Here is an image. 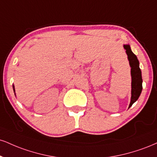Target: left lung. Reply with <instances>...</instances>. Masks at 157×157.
<instances>
[{
	"label": "left lung",
	"mask_w": 157,
	"mask_h": 157,
	"mask_svg": "<svg viewBox=\"0 0 157 157\" xmlns=\"http://www.w3.org/2000/svg\"><path fill=\"white\" fill-rule=\"evenodd\" d=\"M124 48L126 50L127 54L128 60L129 61V65L131 67V76H132V97L129 108L138 99V98L142 92V75L141 70L139 67V60L137 56L131 50L129 44H124Z\"/></svg>",
	"instance_id": "8db88e82"
}]
</instances>
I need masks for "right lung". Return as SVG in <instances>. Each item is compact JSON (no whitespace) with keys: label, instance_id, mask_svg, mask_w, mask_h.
Masks as SVG:
<instances>
[{"label":"right lung","instance_id":"add662e5","mask_svg":"<svg viewBox=\"0 0 157 157\" xmlns=\"http://www.w3.org/2000/svg\"><path fill=\"white\" fill-rule=\"evenodd\" d=\"M13 88H14V86H13Z\"/></svg>","mask_w":157,"mask_h":157}]
</instances>
